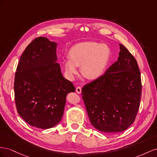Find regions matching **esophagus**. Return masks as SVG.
Instances as JSON below:
<instances>
[{"mask_svg":"<svg viewBox=\"0 0 157 157\" xmlns=\"http://www.w3.org/2000/svg\"><path fill=\"white\" fill-rule=\"evenodd\" d=\"M75 91L77 92L78 93H79V94H80L82 93V88L80 87H76V89H75Z\"/></svg>","mask_w":157,"mask_h":157,"instance_id":"34e87169","label":"esophagus"}]
</instances>
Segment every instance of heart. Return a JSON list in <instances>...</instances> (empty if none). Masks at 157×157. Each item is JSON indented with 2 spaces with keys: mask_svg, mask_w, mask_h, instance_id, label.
<instances>
[{
  "mask_svg": "<svg viewBox=\"0 0 157 157\" xmlns=\"http://www.w3.org/2000/svg\"><path fill=\"white\" fill-rule=\"evenodd\" d=\"M110 58V50L105 44L86 42L75 44L70 49L69 57L64 61L66 75L72 79L78 74V66L88 79H96L103 74Z\"/></svg>",
  "mask_w": 157,
  "mask_h": 157,
  "instance_id": "b5f03b06",
  "label": "heart"
}]
</instances>
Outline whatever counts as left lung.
<instances>
[{
  "instance_id": "obj_1",
  "label": "left lung",
  "mask_w": 157,
  "mask_h": 157,
  "mask_svg": "<svg viewBox=\"0 0 157 157\" xmlns=\"http://www.w3.org/2000/svg\"><path fill=\"white\" fill-rule=\"evenodd\" d=\"M119 45L118 60L82 91L92 126L110 133L124 132L133 123L141 98L137 62L126 47Z\"/></svg>"
}]
</instances>
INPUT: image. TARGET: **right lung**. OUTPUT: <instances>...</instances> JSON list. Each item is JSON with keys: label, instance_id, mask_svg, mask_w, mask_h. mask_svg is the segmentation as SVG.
<instances>
[{"label": "right lung", "instance_id": "obj_1", "mask_svg": "<svg viewBox=\"0 0 157 157\" xmlns=\"http://www.w3.org/2000/svg\"><path fill=\"white\" fill-rule=\"evenodd\" d=\"M57 43L44 37L33 40L22 54L14 79L16 109L31 126L48 129L62 118L67 94L74 84L62 75L56 62Z\"/></svg>", "mask_w": 157, "mask_h": 157}]
</instances>
